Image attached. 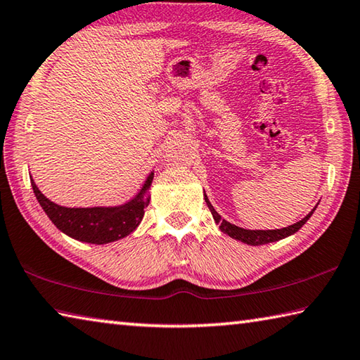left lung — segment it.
<instances>
[{
    "label": "left lung",
    "mask_w": 360,
    "mask_h": 360,
    "mask_svg": "<svg viewBox=\"0 0 360 360\" xmlns=\"http://www.w3.org/2000/svg\"><path fill=\"white\" fill-rule=\"evenodd\" d=\"M205 200H206L207 207L211 209V214H212L214 220L220 225V230L224 231L225 234H228V236H231L233 239H238V240H240V243H244L247 245H263V244L276 243V240L291 236V234H294L296 231H299L300 228H302V225L311 217L313 211H315V209H313V211L309 215H307V217H304L302 220H299L294 225H290L286 228H280V230H244V228H239L236 225L230 224V221H226L225 219H221L220 215L217 214V211H215V209L212 207L211 202H209L206 195H205Z\"/></svg>",
    "instance_id": "left-lung-1"
}]
</instances>
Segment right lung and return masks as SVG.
Segmentation results:
<instances>
[{"label": "right lung", "mask_w": 360, "mask_h": 360, "mask_svg": "<svg viewBox=\"0 0 360 360\" xmlns=\"http://www.w3.org/2000/svg\"><path fill=\"white\" fill-rule=\"evenodd\" d=\"M153 182V173L149 174L145 186L129 202L116 207H64L45 198L31 179L39 205L42 206L49 219L58 230L66 233L82 243L108 244L126 238L132 233L145 215L149 205V186Z\"/></svg>", "instance_id": "obj_1"}]
</instances>
